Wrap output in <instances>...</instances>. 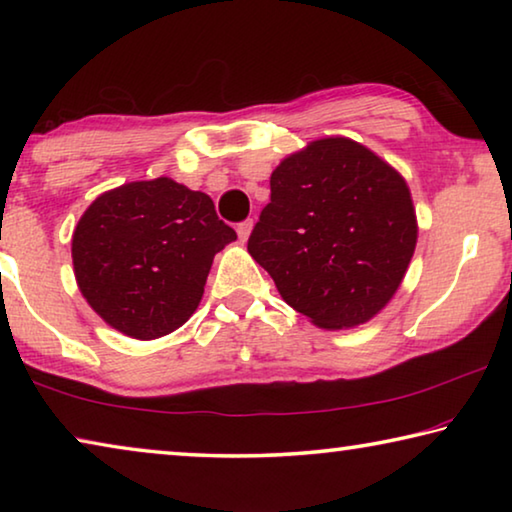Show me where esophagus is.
<instances>
[{
  "label": "esophagus",
  "mask_w": 512,
  "mask_h": 512,
  "mask_svg": "<svg viewBox=\"0 0 512 512\" xmlns=\"http://www.w3.org/2000/svg\"><path fill=\"white\" fill-rule=\"evenodd\" d=\"M253 221H244V223H239L237 225V235H239V239L241 241H248V237H250V232H253Z\"/></svg>",
  "instance_id": "34e87169"
}]
</instances>
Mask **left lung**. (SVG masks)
Returning <instances> with one entry per match:
<instances>
[{
  "label": "left lung",
  "instance_id": "1",
  "mask_svg": "<svg viewBox=\"0 0 512 512\" xmlns=\"http://www.w3.org/2000/svg\"><path fill=\"white\" fill-rule=\"evenodd\" d=\"M415 244L402 173L361 142L329 135L277 164L248 253L309 323L350 329L393 300Z\"/></svg>",
  "mask_w": 512,
  "mask_h": 512
}]
</instances>
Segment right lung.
I'll list each match as a JSON object with an SVG mask.
<instances>
[{"instance_id":"1","label":"right lung","mask_w":512,"mask_h":512,"mask_svg":"<svg viewBox=\"0 0 512 512\" xmlns=\"http://www.w3.org/2000/svg\"><path fill=\"white\" fill-rule=\"evenodd\" d=\"M237 239L212 198L169 176L99 194L72 235V264L88 305L117 332L153 341L201 305L214 255Z\"/></svg>"}]
</instances>
